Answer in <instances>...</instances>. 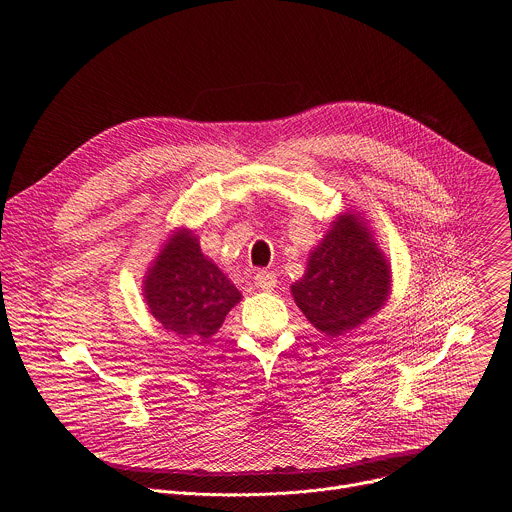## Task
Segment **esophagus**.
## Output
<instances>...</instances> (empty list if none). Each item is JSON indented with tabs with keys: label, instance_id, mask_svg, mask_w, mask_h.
I'll return each instance as SVG.
<instances>
[{
	"label": "esophagus",
	"instance_id": "obj_1",
	"mask_svg": "<svg viewBox=\"0 0 512 512\" xmlns=\"http://www.w3.org/2000/svg\"><path fill=\"white\" fill-rule=\"evenodd\" d=\"M255 285L259 287V289H263V291H273L275 289V285H277V277H275V273H271V271H257L255 273Z\"/></svg>",
	"mask_w": 512,
	"mask_h": 512
}]
</instances>
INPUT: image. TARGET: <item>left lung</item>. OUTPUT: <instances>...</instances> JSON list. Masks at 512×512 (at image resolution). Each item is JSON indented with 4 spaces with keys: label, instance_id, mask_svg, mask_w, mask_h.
<instances>
[{
    "label": "left lung",
    "instance_id": "obj_1",
    "mask_svg": "<svg viewBox=\"0 0 512 512\" xmlns=\"http://www.w3.org/2000/svg\"><path fill=\"white\" fill-rule=\"evenodd\" d=\"M389 283L391 271L369 229L354 214H342L312 251L291 294L320 332L338 336L381 310Z\"/></svg>",
    "mask_w": 512,
    "mask_h": 512
}]
</instances>
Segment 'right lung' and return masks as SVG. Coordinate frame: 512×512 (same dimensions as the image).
<instances>
[{"instance_id": "right-lung-1", "label": "right lung", "mask_w": 512, "mask_h": 512, "mask_svg": "<svg viewBox=\"0 0 512 512\" xmlns=\"http://www.w3.org/2000/svg\"><path fill=\"white\" fill-rule=\"evenodd\" d=\"M150 312L166 328L188 338H210L241 300L231 279L200 251L188 231L176 233L145 279Z\"/></svg>"}]
</instances>
